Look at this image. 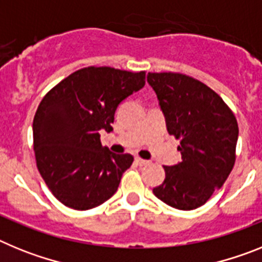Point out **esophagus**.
Listing matches in <instances>:
<instances>
[{
    "label": "esophagus",
    "instance_id": "obj_1",
    "mask_svg": "<svg viewBox=\"0 0 262 262\" xmlns=\"http://www.w3.org/2000/svg\"><path fill=\"white\" fill-rule=\"evenodd\" d=\"M135 163H136V165H139V166H144V165H148V164H149V161H148V160H144V159H140V157H136Z\"/></svg>",
    "mask_w": 262,
    "mask_h": 262
}]
</instances>
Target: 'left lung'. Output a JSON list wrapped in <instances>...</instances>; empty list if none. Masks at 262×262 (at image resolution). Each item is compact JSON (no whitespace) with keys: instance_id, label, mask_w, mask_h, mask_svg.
Masks as SVG:
<instances>
[{"instance_id":"1","label":"left lung","mask_w":262,"mask_h":262,"mask_svg":"<svg viewBox=\"0 0 262 262\" xmlns=\"http://www.w3.org/2000/svg\"><path fill=\"white\" fill-rule=\"evenodd\" d=\"M166 118L180 140L182 161L164 166L165 180L154 194L178 210H194L223 186L236 160L239 127L233 111L211 88L177 72L148 73Z\"/></svg>"}]
</instances>
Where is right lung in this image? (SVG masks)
I'll list each match as a JSON object with an SVG mask.
<instances>
[{
    "label": "right lung",
    "mask_w": 262,
    "mask_h": 262,
    "mask_svg": "<svg viewBox=\"0 0 262 262\" xmlns=\"http://www.w3.org/2000/svg\"><path fill=\"white\" fill-rule=\"evenodd\" d=\"M144 84V71L86 67L43 97L32 122L36 166L62 205L89 210L114 195L134 157L102 148L99 131H113L118 105Z\"/></svg>",
    "instance_id": "obj_1"
}]
</instances>
